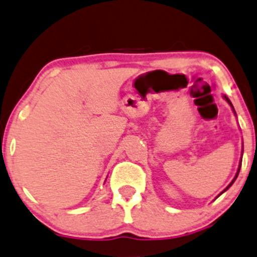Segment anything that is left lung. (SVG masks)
<instances>
[{
    "instance_id": "obj_1",
    "label": "left lung",
    "mask_w": 257,
    "mask_h": 257,
    "mask_svg": "<svg viewBox=\"0 0 257 257\" xmlns=\"http://www.w3.org/2000/svg\"><path fill=\"white\" fill-rule=\"evenodd\" d=\"M224 98H225V100H227V101H228V103H229V105H230V106H232V108H233V105H232V102H230V101H229V98H228L227 96H224ZM233 111H234V108H233ZM234 113H235V111H234ZM240 167H241V162H240V165H239L238 172H236V174H235V177H234V179L232 180V182H230V184H229V185H228V187H227V188H225L223 191H222V193H224V191H225V190H227V189H229V187H230V185H232V184H233V183H234V180H235V179H236V177H238V174H239V171H240ZM222 193H221V194H222ZM221 194H219V195H221Z\"/></svg>"
}]
</instances>
